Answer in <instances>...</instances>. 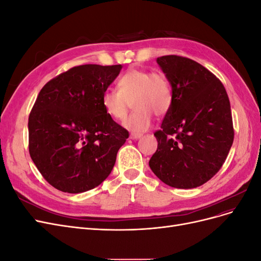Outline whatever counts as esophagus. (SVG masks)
Segmentation results:
<instances>
[{
    "instance_id": "obj_1",
    "label": "esophagus",
    "mask_w": 261,
    "mask_h": 261,
    "mask_svg": "<svg viewBox=\"0 0 261 261\" xmlns=\"http://www.w3.org/2000/svg\"><path fill=\"white\" fill-rule=\"evenodd\" d=\"M141 136V134H135V133H133V134H130V136H129V138L130 139H133V140H136V139H138V138H140Z\"/></svg>"
}]
</instances>
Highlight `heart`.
<instances>
[{
	"label": "heart",
	"mask_w": 261,
	"mask_h": 261,
	"mask_svg": "<svg viewBox=\"0 0 261 261\" xmlns=\"http://www.w3.org/2000/svg\"><path fill=\"white\" fill-rule=\"evenodd\" d=\"M133 102L135 109L123 125L133 133H144L152 124L153 114H167L172 105V90L167 76L161 72L130 68L117 82V90L107 89L101 97L106 113L123 120Z\"/></svg>",
	"instance_id": "1"
}]
</instances>
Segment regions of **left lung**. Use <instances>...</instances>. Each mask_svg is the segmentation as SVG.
<instances>
[{"instance_id": "1", "label": "left lung", "mask_w": 261, "mask_h": 261, "mask_svg": "<svg viewBox=\"0 0 261 261\" xmlns=\"http://www.w3.org/2000/svg\"><path fill=\"white\" fill-rule=\"evenodd\" d=\"M172 86V105L149 167L163 183L195 188L215 176L234 140L230 100L223 84L199 63L179 55L156 59Z\"/></svg>"}]
</instances>
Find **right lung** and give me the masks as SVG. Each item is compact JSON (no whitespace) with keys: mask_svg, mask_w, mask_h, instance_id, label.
<instances>
[{"mask_svg":"<svg viewBox=\"0 0 261 261\" xmlns=\"http://www.w3.org/2000/svg\"><path fill=\"white\" fill-rule=\"evenodd\" d=\"M122 65L75 66L46 83L28 121L29 153L44 179L69 194L99 186L129 134L101 103Z\"/></svg>","mask_w":261,"mask_h":261,"instance_id":"obj_1","label":"right lung"}]
</instances>
